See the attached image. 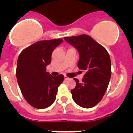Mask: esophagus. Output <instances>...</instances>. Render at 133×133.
<instances>
[{
    "label": "esophagus",
    "instance_id": "34e87169",
    "mask_svg": "<svg viewBox=\"0 0 133 133\" xmlns=\"http://www.w3.org/2000/svg\"><path fill=\"white\" fill-rule=\"evenodd\" d=\"M64 79L66 80V81H67V80L69 79V78L67 77V76H66V75H64Z\"/></svg>",
    "mask_w": 133,
    "mask_h": 133
}]
</instances>
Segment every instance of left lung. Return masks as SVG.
Returning a JSON list of instances; mask_svg holds the SVG:
<instances>
[{
  "instance_id": "obj_1",
  "label": "left lung",
  "mask_w": 133,
  "mask_h": 133,
  "mask_svg": "<svg viewBox=\"0 0 133 133\" xmlns=\"http://www.w3.org/2000/svg\"><path fill=\"white\" fill-rule=\"evenodd\" d=\"M64 39L78 50V67L85 71L82 83L74 78L76 87L71 90L72 99L81 107H93L101 101L109 85L111 76L110 56L89 35L66 36Z\"/></svg>"
}]
</instances>
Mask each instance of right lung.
Wrapping results in <instances>:
<instances>
[{"instance_id": "obj_1", "label": "right lung", "mask_w": 133, "mask_h": 133, "mask_svg": "<svg viewBox=\"0 0 133 133\" xmlns=\"http://www.w3.org/2000/svg\"><path fill=\"white\" fill-rule=\"evenodd\" d=\"M62 38L38 41L21 52L17 61L16 78L27 103L36 109L49 107L56 99L58 87L64 76L52 77L46 71L54 49Z\"/></svg>"}]
</instances>
